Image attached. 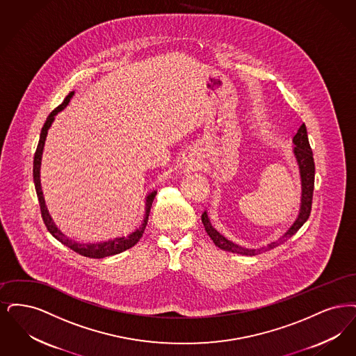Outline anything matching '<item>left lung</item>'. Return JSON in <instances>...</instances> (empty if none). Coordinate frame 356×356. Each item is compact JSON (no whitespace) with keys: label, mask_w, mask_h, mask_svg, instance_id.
<instances>
[{"label":"left lung","mask_w":356,"mask_h":356,"mask_svg":"<svg viewBox=\"0 0 356 356\" xmlns=\"http://www.w3.org/2000/svg\"><path fill=\"white\" fill-rule=\"evenodd\" d=\"M294 143L295 158H296V163L299 168V174H300V182H302V198H300V209H299V214L298 218L295 219L293 226L284 232V235H282L278 241L268 243L267 246L261 248H246L234 243L232 241H229L227 238H225L220 232H218L210 219L207 213L204 211L202 214V223L204 226V230L207 232V235L213 239V242L225 251H230L234 254H241V255H258L264 251H268L271 248H277L279 245L284 243L289 238H291L295 232H298L305 222L309 219V213H311V204H312V193H314V181H315V163H314V156H312V150L309 147V136H307V129L306 124H302L299 126L296 134L293 138Z\"/></svg>","instance_id":"8db88e82"}]
</instances>
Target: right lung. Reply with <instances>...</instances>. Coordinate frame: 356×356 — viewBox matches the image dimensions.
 Returning a JSON list of instances; mask_svg holds the SVG:
<instances>
[{
	"instance_id": "1",
	"label": "right lung",
	"mask_w": 356,
	"mask_h": 356,
	"mask_svg": "<svg viewBox=\"0 0 356 356\" xmlns=\"http://www.w3.org/2000/svg\"><path fill=\"white\" fill-rule=\"evenodd\" d=\"M74 95V92L66 95V98L63 99L61 105L58 108H54L44 124V127L41 130L40 134V140H38V146L34 154V161H33V181H34V187H35V193L38 197V202H40V209H41V216L44 219V223L47 226V232H50L57 241H60L62 245L72 248L73 251L78 252L79 255L88 257V258H94V259H101L105 257H110V255H115L120 252H124L127 248H133L134 245H137L142 234L146 229L147 220H149V214H150V209L152 204L154 201L156 191H152L150 194H147L146 197V206H145V218L142 225L139 226L136 232L126 235V236H120V238H114V239H108L105 242H94V243H83V242H77L69 236H66L63 232L56 226V223L53 222V218L50 217L49 210H47V204H45V200H44V193L41 188V179H40V169H41V159H42V152H44V146H45V139H47V130L50 129V126L54 121V117L62 111L63 108H66L72 99V97Z\"/></svg>"
}]
</instances>
